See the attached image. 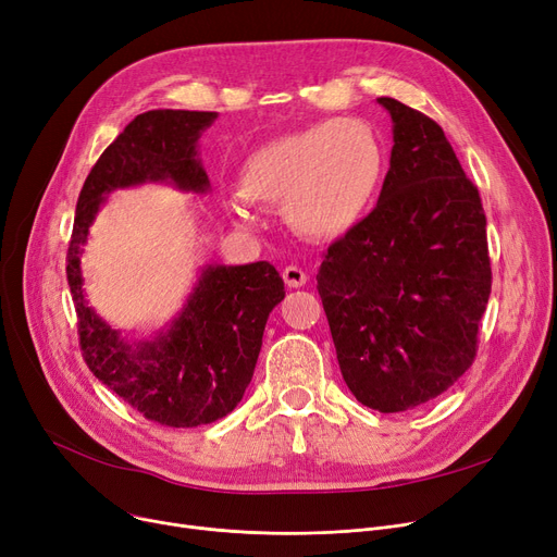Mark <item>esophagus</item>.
Listing matches in <instances>:
<instances>
[{
	"mask_svg": "<svg viewBox=\"0 0 557 557\" xmlns=\"http://www.w3.org/2000/svg\"><path fill=\"white\" fill-rule=\"evenodd\" d=\"M282 277H284V282H286L290 288H300V286H305L307 280H309V275H307L300 267H286V269L282 271Z\"/></svg>",
	"mask_w": 557,
	"mask_h": 557,
	"instance_id": "1",
	"label": "esophagus"
}]
</instances>
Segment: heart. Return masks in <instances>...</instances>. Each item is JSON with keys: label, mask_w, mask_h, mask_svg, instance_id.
Returning a JSON list of instances; mask_svg holds the SVG:
<instances>
[{"label": "heart", "mask_w": 557, "mask_h": 557, "mask_svg": "<svg viewBox=\"0 0 557 557\" xmlns=\"http://www.w3.org/2000/svg\"><path fill=\"white\" fill-rule=\"evenodd\" d=\"M384 169V144L370 124L318 122L250 151L230 208L248 221L250 205H284L288 223L305 237L338 239L372 210Z\"/></svg>", "instance_id": "obj_1"}]
</instances>
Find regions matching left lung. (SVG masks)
Returning <instances> with one entry per match:
<instances>
[{
	"label": "left lung",
	"mask_w": 557,
	"mask_h": 557,
	"mask_svg": "<svg viewBox=\"0 0 557 557\" xmlns=\"http://www.w3.org/2000/svg\"><path fill=\"white\" fill-rule=\"evenodd\" d=\"M376 208L320 263L318 294L343 379L379 413L422 406L476 357L492 271L479 189L443 128L397 99Z\"/></svg>",
	"instance_id": "1"
}]
</instances>
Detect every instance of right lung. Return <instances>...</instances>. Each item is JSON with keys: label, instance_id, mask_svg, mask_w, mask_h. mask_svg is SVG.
I'll list each match as a JSON object with an SVG mask.
<instances>
[{"label": "right lung", "instance_id": "add662e5", "mask_svg": "<svg viewBox=\"0 0 557 557\" xmlns=\"http://www.w3.org/2000/svg\"><path fill=\"white\" fill-rule=\"evenodd\" d=\"M216 112L149 110L137 114L85 178L67 250V282L78 315L83 359L101 384L151 422L189 429L232 413L250 384L269 313L284 300V282L269 261L246 267L205 263L166 330L128 338L87 305L81 255L114 189L169 183L205 194L210 178L198 137Z\"/></svg>", "mask_w": 557, "mask_h": 557}]
</instances>
